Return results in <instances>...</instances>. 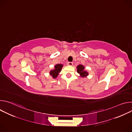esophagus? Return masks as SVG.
<instances>
[{
    "label": "esophagus",
    "mask_w": 132,
    "mask_h": 132,
    "mask_svg": "<svg viewBox=\"0 0 132 132\" xmlns=\"http://www.w3.org/2000/svg\"><path fill=\"white\" fill-rule=\"evenodd\" d=\"M68 64L69 65V66H72L73 65V63L72 62H68Z\"/></svg>",
    "instance_id": "obj_1"
}]
</instances>
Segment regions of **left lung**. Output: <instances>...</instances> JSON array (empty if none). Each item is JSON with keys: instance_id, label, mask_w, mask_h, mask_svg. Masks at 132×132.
<instances>
[{"instance_id": "left-lung-1", "label": "left lung", "mask_w": 132, "mask_h": 132, "mask_svg": "<svg viewBox=\"0 0 132 132\" xmlns=\"http://www.w3.org/2000/svg\"><path fill=\"white\" fill-rule=\"evenodd\" d=\"M77 72H78V73H79L81 76L85 77V76H87V75H88V73L87 71L84 70V68H84V66H82L81 65H78L77 67Z\"/></svg>"}]
</instances>
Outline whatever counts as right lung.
Listing matches in <instances>:
<instances>
[{
	"label": "right lung",
	"instance_id": "right-lung-1",
	"mask_svg": "<svg viewBox=\"0 0 132 132\" xmlns=\"http://www.w3.org/2000/svg\"><path fill=\"white\" fill-rule=\"evenodd\" d=\"M63 67V65L62 64H57L55 66V69L50 71V74L52 75L54 78H56L58 75L59 73L61 71Z\"/></svg>",
	"mask_w": 132,
	"mask_h": 132
}]
</instances>
